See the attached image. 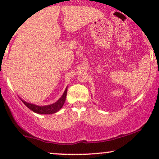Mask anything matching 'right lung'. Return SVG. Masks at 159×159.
Instances as JSON below:
<instances>
[{"label":"right lung","instance_id":"obj_1","mask_svg":"<svg viewBox=\"0 0 159 159\" xmlns=\"http://www.w3.org/2000/svg\"><path fill=\"white\" fill-rule=\"evenodd\" d=\"M66 93H67V87L66 88V90L63 93V95L56 102L51 104L48 105H44V106H39V105H34V104H31L27 102L24 101L23 99H21L20 98V99L22 101V102L25 104L26 106L28 107L29 109H30L32 111L36 113V114H52L54 113L57 112L62 108V107L64 105L66 98Z\"/></svg>","mask_w":159,"mask_h":159}]
</instances>
